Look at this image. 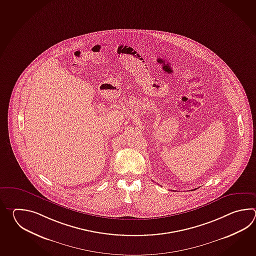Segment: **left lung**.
Instances as JSON below:
<instances>
[{
  "mask_svg": "<svg viewBox=\"0 0 256 256\" xmlns=\"http://www.w3.org/2000/svg\"><path fill=\"white\" fill-rule=\"evenodd\" d=\"M195 190H196V188H195Z\"/></svg>",
  "mask_w": 256,
  "mask_h": 256,
  "instance_id": "left-lung-1",
  "label": "left lung"
}]
</instances>
